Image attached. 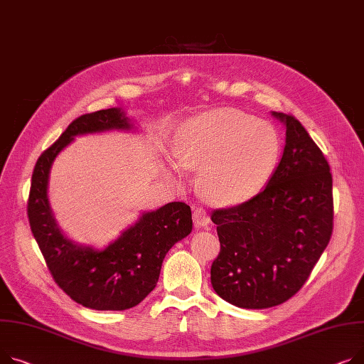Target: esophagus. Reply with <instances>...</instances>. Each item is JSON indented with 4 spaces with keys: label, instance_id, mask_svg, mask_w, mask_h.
I'll list each match as a JSON object with an SVG mask.
<instances>
[{
    "label": "esophagus",
    "instance_id": "esophagus-1",
    "mask_svg": "<svg viewBox=\"0 0 364 364\" xmlns=\"http://www.w3.org/2000/svg\"><path fill=\"white\" fill-rule=\"evenodd\" d=\"M193 221H195V225L198 228H206L210 223V218L203 208H196L193 210Z\"/></svg>",
    "mask_w": 364,
    "mask_h": 364
}]
</instances>
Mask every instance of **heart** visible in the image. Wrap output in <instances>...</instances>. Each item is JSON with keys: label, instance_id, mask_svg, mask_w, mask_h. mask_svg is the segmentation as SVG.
I'll use <instances>...</instances> for the list:
<instances>
[{"label": "heart", "instance_id": "obj_1", "mask_svg": "<svg viewBox=\"0 0 364 364\" xmlns=\"http://www.w3.org/2000/svg\"><path fill=\"white\" fill-rule=\"evenodd\" d=\"M186 166L202 168L206 196L221 205L249 202L275 173L281 140L278 132L256 117L220 109L193 117L178 144ZM177 171L183 165L176 166Z\"/></svg>", "mask_w": 364, "mask_h": 364}]
</instances>
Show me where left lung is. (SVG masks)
Listing matches in <instances>:
<instances>
[{"label":"left lung","instance_id":"left-lung-1","mask_svg":"<svg viewBox=\"0 0 364 364\" xmlns=\"http://www.w3.org/2000/svg\"><path fill=\"white\" fill-rule=\"evenodd\" d=\"M285 124V148L257 196L215 209L221 250L210 268L215 293L243 309H268L291 299L310 277L333 228L329 164L300 121Z\"/></svg>","mask_w":364,"mask_h":364}]
</instances>
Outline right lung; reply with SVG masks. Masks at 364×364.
<instances>
[{
    "label": "right lung",
    "mask_w": 364,
    "mask_h": 364,
    "mask_svg": "<svg viewBox=\"0 0 364 364\" xmlns=\"http://www.w3.org/2000/svg\"><path fill=\"white\" fill-rule=\"evenodd\" d=\"M132 127L119 108L80 115L39 156L32 174L28 216L48 269L71 300L93 310L137 306L155 288L168 250L193 228L191 209L184 202L144 212L104 250L73 243L58 228L48 200V178L57 155L75 136Z\"/></svg>",
    "instance_id": "1"
}]
</instances>
